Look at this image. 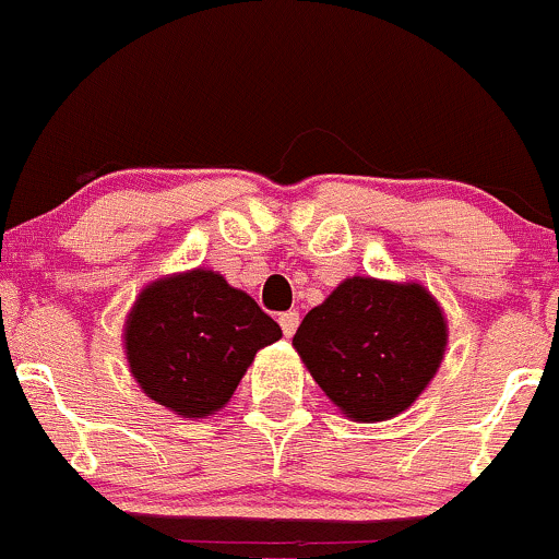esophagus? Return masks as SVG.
<instances>
[{
    "label": "esophagus",
    "instance_id": "1",
    "mask_svg": "<svg viewBox=\"0 0 559 559\" xmlns=\"http://www.w3.org/2000/svg\"><path fill=\"white\" fill-rule=\"evenodd\" d=\"M280 328H282V333L290 338L293 333H296V328H298V312H282L280 314Z\"/></svg>",
    "mask_w": 559,
    "mask_h": 559
}]
</instances>
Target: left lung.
Instances as JSON below:
<instances>
[{
	"instance_id": "left-lung-1",
	"label": "left lung",
	"mask_w": 559,
	"mask_h": 559,
	"mask_svg": "<svg viewBox=\"0 0 559 559\" xmlns=\"http://www.w3.org/2000/svg\"><path fill=\"white\" fill-rule=\"evenodd\" d=\"M450 328L419 282L347 277L293 336L298 358L353 423L406 412L444 360Z\"/></svg>"
}]
</instances>
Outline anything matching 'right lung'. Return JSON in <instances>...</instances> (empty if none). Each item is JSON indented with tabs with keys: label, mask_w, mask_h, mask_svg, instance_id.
<instances>
[{
	"label": "right lung",
	"mask_w": 559,
	"mask_h": 559,
	"mask_svg": "<svg viewBox=\"0 0 559 559\" xmlns=\"http://www.w3.org/2000/svg\"><path fill=\"white\" fill-rule=\"evenodd\" d=\"M280 325L212 269L166 274L126 314L123 353L147 399L180 417L204 419L231 401L258 349Z\"/></svg>",
	"instance_id": "right-lung-1"
}]
</instances>
